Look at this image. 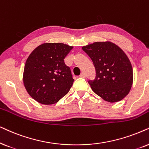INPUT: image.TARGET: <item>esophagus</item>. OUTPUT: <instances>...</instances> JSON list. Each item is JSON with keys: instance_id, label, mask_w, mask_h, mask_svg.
Wrapping results in <instances>:
<instances>
[{"instance_id": "34e87169", "label": "esophagus", "mask_w": 149, "mask_h": 149, "mask_svg": "<svg viewBox=\"0 0 149 149\" xmlns=\"http://www.w3.org/2000/svg\"><path fill=\"white\" fill-rule=\"evenodd\" d=\"M80 77H81V78H84L85 77H86V75H85L84 73H81V74L80 75Z\"/></svg>"}]
</instances>
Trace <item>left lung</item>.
<instances>
[{
    "instance_id": "1",
    "label": "left lung",
    "mask_w": 149,
    "mask_h": 149,
    "mask_svg": "<svg viewBox=\"0 0 149 149\" xmlns=\"http://www.w3.org/2000/svg\"><path fill=\"white\" fill-rule=\"evenodd\" d=\"M92 60L96 76L88 84L93 92L106 102L122 100L133 84V69L125 53L110 41L95 42L82 47Z\"/></svg>"
}]
</instances>
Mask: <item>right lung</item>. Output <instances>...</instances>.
<instances>
[{
    "label": "right lung",
    "instance_id": "right-lung-1",
    "mask_svg": "<svg viewBox=\"0 0 149 149\" xmlns=\"http://www.w3.org/2000/svg\"><path fill=\"white\" fill-rule=\"evenodd\" d=\"M73 47L62 43H45L28 57L23 82L32 98L41 104H56L67 94L73 80L64 58Z\"/></svg>",
    "mask_w": 149,
    "mask_h": 149
}]
</instances>
